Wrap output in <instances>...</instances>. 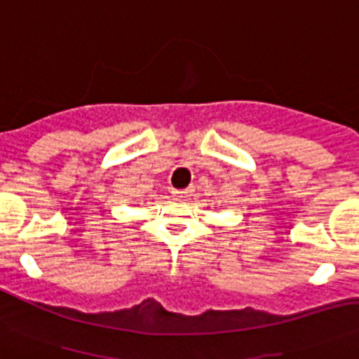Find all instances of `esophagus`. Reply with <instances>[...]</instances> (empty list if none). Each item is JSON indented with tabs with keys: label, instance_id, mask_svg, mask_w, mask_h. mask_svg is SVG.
<instances>
[{
	"label": "esophagus",
	"instance_id": "obj_1",
	"mask_svg": "<svg viewBox=\"0 0 359 359\" xmlns=\"http://www.w3.org/2000/svg\"><path fill=\"white\" fill-rule=\"evenodd\" d=\"M172 194L177 198V200H184V198L189 196L191 191L189 189H173Z\"/></svg>",
	"mask_w": 359,
	"mask_h": 359
}]
</instances>
